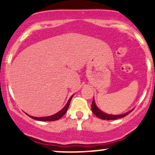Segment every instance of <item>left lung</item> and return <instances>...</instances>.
<instances>
[{
    "label": "left lung",
    "instance_id": "left-lung-1",
    "mask_svg": "<svg viewBox=\"0 0 155 155\" xmlns=\"http://www.w3.org/2000/svg\"><path fill=\"white\" fill-rule=\"evenodd\" d=\"M91 110L92 112H93V113L97 117H98V118L103 120H115V119H118V118H123V117H125L126 115H127L128 114H129L130 112H131V111H132V110L130 111V112L123 114V115H109V114L105 113V112H102L101 109H99V108L97 107L96 104H95L94 99H93V101H92Z\"/></svg>",
    "mask_w": 155,
    "mask_h": 155
}]
</instances>
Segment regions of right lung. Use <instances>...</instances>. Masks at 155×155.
<instances>
[{
  "label": "right lung",
  "mask_w": 155,
  "mask_h": 155,
  "mask_svg": "<svg viewBox=\"0 0 155 155\" xmlns=\"http://www.w3.org/2000/svg\"><path fill=\"white\" fill-rule=\"evenodd\" d=\"M72 97H73V96L70 97V98L69 99L68 104H66V106H65V107H64L61 110L59 111L58 112H57V113L54 114V115H51V116H47V117H40V118L31 116V115H29V116L31 117V118H33V119L37 120V121H56V120L60 119V118H61V117L63 116L65 113H66L67 111H68Z\"/></svg>",
  "instance_id": "right-lung-1"
}]
</instances>
